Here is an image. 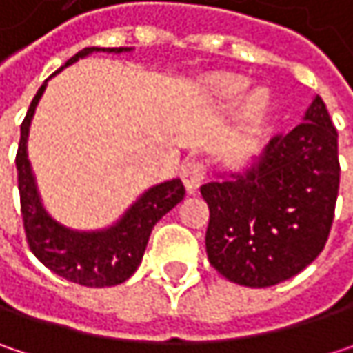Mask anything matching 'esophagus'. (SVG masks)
I'll use <instances>...</instances> for the list:
<instances>
[{
	"mask_svg": "<svg viewBox=\"0 0 353 353\" xmlns=\"http://www.w3.org/2000/svg\"><path fill=\"white\" fill-rule=\"evenodd\" d=\"M181 179H183V185H185L188 194H194L200 188V183L204 181V165L196 163V161H188L181 168Z\"/></svg>",
	"mask_w": 353,
	"mask_h": 353,
	"instance_id": "34e87169",
	"label": "esophagus"
}]
</instances>
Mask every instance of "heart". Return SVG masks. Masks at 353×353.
I'll list each match as a JSON object with an SVG mask.
<instances>
[{"label":"heart","mask_w":353,"mask_h":353,"mask_svg":"<svg viewBox=\"0 0 353 353\" xmlns=\"http://www.w3.org/2000/svg\"><path fill=\"white\" fill-rule=\"evenodd\" d=\"M249 79L239 73H214L208 79V96L210 102L221 108H231L239 102V118L247 126H257L265 120L270 106H272V94L268 88H251Z\"/></svg>","instance_id":"obj_1"}]
</instances>
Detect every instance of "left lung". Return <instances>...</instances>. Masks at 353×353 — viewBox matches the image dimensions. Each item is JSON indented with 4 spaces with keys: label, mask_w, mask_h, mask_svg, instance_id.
I'll return each mask as SVG.
<instances>
[{
    "label": "left lung",
    "mask_w": 353,
    "mask_h": 353,
    "mask_svg": "<svg viewBox=\"0 0 353 353\" xmlns=\"http://www.w3.org/2000/svg\"><path fill=\"white\" fill-rule=\"evenodd\" d=\"M200 185L208 204L206 253L227 280L268 288L315 261L339 190L337 130L315 96L303 122L274 137L239 172Z\"/></svg>",
    "instance_id": "1"
}]
</instances>
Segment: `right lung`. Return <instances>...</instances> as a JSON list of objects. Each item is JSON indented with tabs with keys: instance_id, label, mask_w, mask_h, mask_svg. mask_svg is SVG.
<instances>
[{
	"instance_id": "obj_1",
	"label": "right lung",
	"mask_w": 353,
	"mask_h": 353,
	"mask_svg": "<svg viewBox=\"0 0 353 353\" xmlns=\"http://www.w3.org/2000/svg\"><path fill=\"white\" fill-rule=\"evenodd\" d=\"M130 50L132 46H120V48L90 46L79 50L75 57H71L59 71L77 63L79 59L90 57L92 52L120 54ZM46 83L48 79L36 92L34 100L28 108V114L20 126V147L16 155L18 190H20L22 219H24L28 245L48 270H52L54 274H59L69 282L92 286V288L122 284L141 265L153 227L161 216H165L176 204L183 200L185 188L179 177L151 185L124 210V214L118 221H114L104 229L81 231L59 223L42 204L34 172L28 159L30 124L34 118L36 106L46 90Z\"/></svg>"
}]
</instances>
